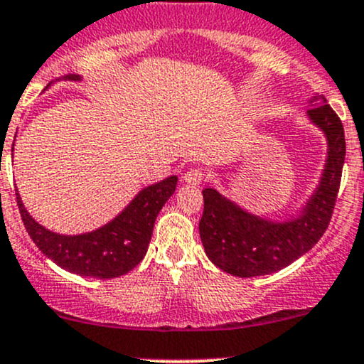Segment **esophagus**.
<instances>
[{
  "mask_svg": "<svg viewBox=\"0 0 364 364\" xmlns=\"http://www.w3.org/2000/svg\"><path fill=\"white\" fill-rule=\"evenodd\" d=\"M203 178H205V176H203L202 169H190L188 173H185V176H183L185 183H188V185H200Z\"/></svg>",
  "mask_w": 364,
  "mask_h": 364,
  "instance_id": "esophagus-1",
  "label": "esophagus"
}]
</instances>
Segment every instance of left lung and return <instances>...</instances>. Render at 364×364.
I'll use <instances>...</instances> for the list:
<instances>
[{
    "label": "left lung",
    "mask_w": 364,
    "mask_h": 364,
    "mask_svg": "<svg viewBox=\"0 0 364 364\" xmlns=\"http://www.w3.org/2000/svg\"><path fill=\"white\" fill-rule=\"evenodd\" d=\"M307 117L325 133L328 157L321 181L297 218L269 221L247 213L214 188H205L198 230L207 257L240 278L277 273L316 245L330 225L346 159L344 126L323 97L311 100Z\"/></svg>",
    "instance_id": "8db88e82"
}]
</instances>
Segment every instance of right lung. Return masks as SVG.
<instances>
[{
	"label": "right lung",
	"instance_id": "1",
	"mask_svg": "<svg viewBox=\"0 0 364 364\" xmlns=\"http://www.w3.org/2000/svg\"><path fill=\"white\" fill-rule=\"evenodd\" d=\"M65 79L79 81V75ZM178 185V176H169L143 188L117 218L105 226L82 235H58L36 223L17 193L23 226L46 257L79 277L100 279L129 273L145 257L155 219Z\"/></svg>",
	"mask_w": 364,
	"mask_h": 364
}]
</instances>
